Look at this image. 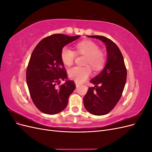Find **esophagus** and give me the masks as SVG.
I'll return each mask as SVG.
<instances>
[{
  "label": "esophagus",
  "instance_id": "34e87169",
  "mask_svg": "<svg viewBox=\"0 0 152 152\" xmlns=\"http://www.w3.org/2000/svg\"><path fill=\"white\" fill-rule=\"evenodd\" d=\"M75 85H76V87H79V86H80V84H79V83H77V82H75Z\"/></svg>",
  "mask_w": 152,
  "mask_h": 152
}]
</instances>
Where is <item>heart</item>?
<instances>
[{
  "label": "heart",
  "mask_w": 152,
  "mask_h": 152,
  "mask_svg": "<svg viewBox=\"0 0 152 152\" xmlns=\"http://www.w3.org/2000/svg\"><path fill=\"white\" fill-rule=\"evenodd\" d=\"M76 53L69 48L64 47L61 52V58L65 65H72L77 54L86 55L84 65H89L94 71L102 69L105 62L104 53L99 49L98 45L91 40H84L79 42L75 45ZM89 66H74L68 71V76L75 82L81 83L86 80L91 74V69Z\"/></svg>",
  "instance_id": "obj_1"
}]
</instances>
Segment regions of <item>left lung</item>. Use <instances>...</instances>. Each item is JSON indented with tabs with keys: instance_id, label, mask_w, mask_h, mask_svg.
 Returning <instances> with one entry per match:
<instances>
[{
	"instance_id": "8db88e82",
	"label": "left lung",
	"mask_w": 152,
	"mask_h": 152,
	"mask_svg": "<svg viewBox=\"0 0 152 152\" xmlns=\"http://www.w3.org/2000/svg\"><path fill=\"white\" fill-rule=\"evenodd\" d=\"M102 40L107 47V60L103 70L91 82L83 98L86 109L95 115L107 114L120 99L127 79V70L122 54L112 40L100 35L87 36Z\"/></svg>"
}]
</instances>
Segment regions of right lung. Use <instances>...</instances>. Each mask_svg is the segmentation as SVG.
I'll use <instances>...</instances> for the list:
<instances>
[{
	"label": "right lung",
	"mask_w": 152,
	"mask_h": 152,
	"mask_svg": "<svg viewBox=\"0 0 152 152\" xmlns=\"http://www.w3.org/2000/svg\"><path fill=\"white\" fill-rule=\"evenodd\" d=\"M79 37L50 35L40 40L31 53L26 73V83L34 104L42 113L54 115L63 111L75 89L72 80L59 85L60 80L67 79L61 52L65 45Z\"/></svg>",
	"instance_id": "add662e5"
}]
</instances>
